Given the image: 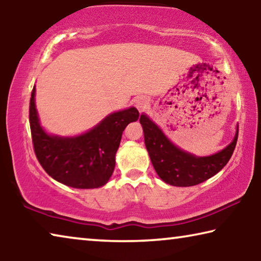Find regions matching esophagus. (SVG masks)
I'll return each mask as SVG.
<instances>
[{"label": "esophagus", "mask_w": 261, "mask_h": 261, "mask_svg": "<svg viewBox=\"0 0 261 261\" xmlns=\"http://www.w3.org/2000/svg\"><path fill=\"white\" fill-rule=\"evenodd\" d=\"M148 99L146 96H139V98H137L135 100V106L137 107V109L139 110V112H144L145 109L148 108Z\"/></svg>", "instance_id": "esophagus-1"}]
</instances>
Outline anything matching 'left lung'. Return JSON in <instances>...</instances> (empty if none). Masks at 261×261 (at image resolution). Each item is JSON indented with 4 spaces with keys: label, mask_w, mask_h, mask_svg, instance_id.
<instances>
[{
    "label": "left lung",
    "mask_w": 261,
    "mask_h": 261,
    "mask_svg": "<svg viewBox=\"0 0 261 261\" xmlns=\"http://www.w3.org/2000/svg\"><path fill=\"white\" fill-rule=\"evenodd\" d=\"M139 122L154 169L163 182L173 187H193L218 174L230 160L237 143L238 127L228 146L208 156H197L176 146L146 114L140 115Z\"/></svg>",
    "instance_id": "obj_1"
}]
</instances>
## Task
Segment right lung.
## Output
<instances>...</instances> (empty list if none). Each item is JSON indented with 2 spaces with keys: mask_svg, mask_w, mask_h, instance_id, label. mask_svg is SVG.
Segmentation results:
<instances>
[{
  "mask_svg": "<svg viewBox=\"0 0 261 261\" xmlns=\"http://www.w3.org/2000/svg\"><path fill=\"white\" fill-rule=\"evenodd\" d=\"M138 117L137 108L130 107L109 114L82 135H50L42 127L35 107V86L31 94L30 126L38 161L57 182L76 189H96L108 182L123 131Z\"/></svg>",
  "mask_w": 261,
  "mask_h": 261,
  "instance_id": "add662e5",
  "label": "right lung"
}]
</instances>
